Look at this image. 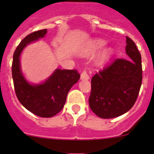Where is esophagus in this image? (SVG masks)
<instances>
[{
  "instance_id": "obj_1",
  "label": "esophagus",
  "mask_w": 154,
  "mask_h": 154,
  "mask_svg": "<svg viewBox=\"0 0 154 154\" xmlns=\"http://www.w3.org/2000/svg\"><path fill=\"white\" fill-rule=\"evenodd\" d=\"M89 78H90V77H89V75L87 73L86 70H85V69H84V70L82 71L81 73V79L82 80H88V79H89Z\"/></svg>"
}]
</instances>
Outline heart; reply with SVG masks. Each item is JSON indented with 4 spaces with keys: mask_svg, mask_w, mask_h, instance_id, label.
<instances>
[{
    "mask_svg": "<svg viewBox=\"0 0 154 154\" xmlns=\"http://www.w3.org/2000/svg\"><path fill=\"white\" fill-rule=\"evenodd\" d=\"M106 45V42L103 40H96L93 42L92 47H91L90 51L92 53L96 52V51H99V49H101L102 48ZM112 54V50L111 48H107V49L104 50L103 52L99 55V58H98V62L100 64H103L109 59Z\"/></svg>",
    "mask_w": 154,
    "mask_h": 154,
    "instance_id": "heart-1",
    "label": "heart"
}]
</instances>
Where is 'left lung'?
Wrapping results in <instances>:
<instances>
[{
    "label": "left lung",
    "instance_id": "obj_1",
    "mask_svg": "<svg viewBox=\"0 0 154 154\" xmlns=\"http://www.w3.org/2000/svg\"><path fill=\"white\" fill-rule=\"evenodd\" d=\"M128 59L116 58L91 80L90 109L103 119L123 115L135 104L142 84L141 55L131 38L126 37Z\"/></svg>",
    "mask_w": 154,
    "mask_h": 154
}]
</instances>
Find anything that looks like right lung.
<instances>
[{"label":"right lung","mask_w":154,"mask_h":154,"mask_svg":"<svg viewBox=\"0 0 154 154\" xmlns=\"http://www.w3.org/2000/svg\"><path fill=\"white\" fill-rule=\"evenodd\" d=\"M47 29L34 31L27 35L14 51L12 62V78L16 96L24 108L40 117L56 115L64 107L68 92L80 78L75 69H56L45 82L39 85L28 83L23 76L20 66V55L31 42L43 38Z\"/></svg>","instance_id":"obj_1"}]
</instances>
